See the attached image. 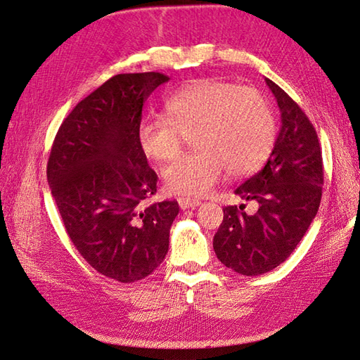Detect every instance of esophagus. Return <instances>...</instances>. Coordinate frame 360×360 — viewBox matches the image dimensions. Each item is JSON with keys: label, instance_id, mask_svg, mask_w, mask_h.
<instances>
[{"label": "esophagus", "instance_id": "34e87169", "mask_svg": "<svg viewBox=\"0 0 360 360\" xmlns=\"http://www.w3.org/2000/svg\"><path fill=\"white\" fill-rule=\"evenodd\" d=\"M178 202L181 209H195L198 205H201L200 200H192V198H184V196L178 198Z\"/></svg>", "mask_w": 360, "mask_h": 360}]
</instances>
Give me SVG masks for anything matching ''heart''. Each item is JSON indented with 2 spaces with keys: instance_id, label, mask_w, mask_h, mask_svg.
<instances>
[{
  "instance_id": "b5f03b06",
  "label": "heart",
  "mask_w": 360,
  "mask_h": 360,
  "mask_svg": "<svg viewBox=\"0 0 360 360\" xmlns=\"http://www.w3.org/2000/svg\"><path fill=\"white\" fill-rule=\"evenodd\" d=\"M165 117L143 119L137 142L143 155L167 160L192 134L193 151L164 167L162 179L173 193H209L227 172L243 178L269 156L275 120L269 103L249 86L221 79H200L176 91L165 102Z\"/></svg>"
}]
</instances>
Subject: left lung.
I'll return each mask as SVG.
<instances>
[{
  "label": "left lung",
  "instance_id": "obj_1",
  "mask_svg": "<svg viewBox=\"0 0 360 360\" xmlns=\"http://www.w3.org/2000/svg\"><path fill=\"white\" fill-rule=\"evenodd\" d=\"M266 83L281 111L280 133L266 165L235 190L258 210L248 215L244 204L227 205L213 236L219 262L250 277L275 269L292 254L317 215L323 186L316 128L285 91L269 79Z\"/></svg>",
  "mask_w": 360,
  "mask_h": 360
}]
</instances>
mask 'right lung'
Here are the masks:
<instances>
[{"label":"right lung","instance_id":"add662e5","mask_svg":"<svg viewBox=\"0 0 360 360\" xmlns=\"http://www.w3.org/2000/svg\"><path fill=\"white\" fill-rule=\"evenodd\" d=\"M160 72L117 74L75 105L48 160V182L65 229L91 267L120 283L164 262L178 201L148 202L158 174L137 142L142 106Z\"/></svg>","mask_w":360,"mask_h":360}]
</instances>
